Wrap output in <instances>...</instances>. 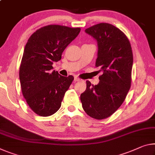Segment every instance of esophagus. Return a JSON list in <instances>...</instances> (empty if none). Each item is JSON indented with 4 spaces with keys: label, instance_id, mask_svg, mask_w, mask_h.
I'll use <instances>...</instances> for the list:
<instances>
[{
    "label": "esophagus",
    "instance_id": "1",
    "mask_svg": "<svg viewBox=\"0 0 155 155\" xmlns=\"http://www.w3.org/2000/svg\"><path fill=\"white\" fill-rule=\"evenodd\" d=\"M74 82H77V81H81V79L79 78H78V77H74Z\"/></svg>",
    "mask_w": 155,
    "mask_h": 155
}]
</instances>
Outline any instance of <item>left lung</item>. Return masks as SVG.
Returning a JSON list of instances; mask_svg holds the SVG:
<instances>
[{"mask_svg":"<svg viewBox=\"0 0 155 155\" xmlns=\"http://www.w3.org/2000/svg\"><path fill=\"white\" fill-rule=\"evenodd\" d=\"M85 31L97 41L95 65L104 73L99 78V84L92 85L87 81L86 90L81 94V101L90 117L104 119L121 106L130 88L132 48L124 33L111 24L95 25Z\"/></svg>","mask_w":155,"mask_h":155,"instance_id":"obj_1","label":"left lung"}]
</instances>
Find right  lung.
<instances>
[{"label": "right lung", "mask_w": 155, "mask_h": 155, "mask_svg": "<svg viewBox=\"0 0 155 155\" xmlns=\"http://www.w3.org/2000/svg\"><path fill=\"white\" fill-rule=\"evenodd\" d=\"M79 28L50 25L36 30L24 49L19 78L22 92L29 107L41 117L54 114L74 80L53 70L69 44L78 35Z\"/></svg>", "instance_id": "obj_1"}]
</instances>
